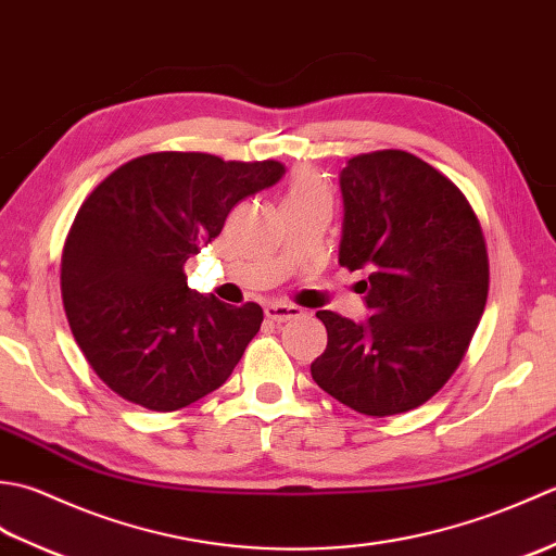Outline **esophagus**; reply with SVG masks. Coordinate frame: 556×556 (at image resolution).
<instances>
[{
  "mask_svg": "<svg viewBox=\"0 0 556 556\" xmlns=\"http://www.w3.org/2000/svg\"><path fill=\"white\" fill-rule=\"evenodd\" d=\"M265 315L271 323H287V320H293V317H301L303 311L299 305H291V303H269L265 308Z\"/></svg>",
  "mask_w": 556,
  "mask_h": 556,
  "instance_id": "1",
  "label": "esophagus"
}]
</instances>
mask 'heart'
<instances>
[{
	"instance_id": "heart-1",
	"label": "heart",
	"mask_w": 556,
	"mask_h": 556,
	"mask_svg": "<svg viewBox=\"0 0 556 556\" xmlns=\"http://www.w3.org/2000/svg\"><path fill=\"white\" fill-rule=\"evenodd\" d=\"M329 200V191L325 181L317 176L313 169H299L293 172L289 188H287V198H285V205L291 203H308V200Z\"/></svg>"
}]
</instances>
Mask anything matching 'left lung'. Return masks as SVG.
Instances as JSON below:
<instances>
[{
	"instance_id": "8db88e82",
	"label": "left lung",
	"mask_w": 556,
	"mask_h": 556,
	"mask_svg": "<svg viewBox=\"0 0 556 556\" xmlns=\"http://www.w3.org/2000/svg\"><path fill=\"white\" fill-rule=\"evenodd\" d=\"M341 193L339 265L368 269L356 287L372 317L317 311L327 349L311 375L363 416H396L440 392L466 356L488 303L485 233L460 188L406 150L351 157Z\"/></svg>"
}]
</instances>
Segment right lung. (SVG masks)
I'll list each match as a JSON object with an SVG mask.
<instances>
[{"instance_id": "1", "label": "right lung", "mask_w": 556, "mask_h": 556, "mask_svg": "<svg viewBox=\"0 0 556 556\" xmlns=\"http://www.w3.org/2000/svg\"><path fill=\"white\" fill-rule=\"evenodd\" d=\"M281 174L275 160L150 152L83 200L62 251V301L78 349L114 394L164 413L229 380L263 308L193 291L184 265L217 239L236 203Z\"/></svg>"}]
</instances>
